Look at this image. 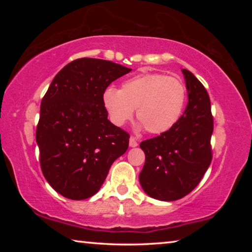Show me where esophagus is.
I'll use <instances>...</instances> for the list:
<instances>
[{
	"label": "esophagus",
	"mask_w": 252,
	"mask_h": 252,
	"mask_svg": "<svg viewBox=\"0 0 252 252\" xmlns=\"http://www.w3.org/2000/svg\"><path fill=\"white\" fill-rule=\"evenodd\" d=\"M129 144L131 148H135V147H138V141H136L135 138H133V136H131L129 140Z\"/></svg>",
	"instance_id": "obj_1"
}]
</instances>
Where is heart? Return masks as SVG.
I'll list each match as a JSON object with an SVG mask.
<instances>
[{"mask_svg": "<svg viewBox=\"0 0 252 252\" xmlns=\"http://www.w3.org/2000/svg\"><path fill=\"white\" fill-rule=\"evenodd\" d=\"M187 100V89L181 80L162 73H143L126 80L120 90L108 88L102 103L110 121L125 126L133 117L152 134L169 131L179 121Z\"/></svg>", "mask_w": 252, "mask_h": 252, "instance_id": "1", "label": "heart"}]
</instances>
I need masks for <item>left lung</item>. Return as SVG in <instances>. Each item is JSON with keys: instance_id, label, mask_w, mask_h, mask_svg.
Returning <instances> with one entry per match:
<instances>
[{"instance_id": "8db88e82", "label": "left lung", "mask_w": 252, "mask_h": 252, "mask_svg": "<svg viewBox=\"0 0 252 252\" xmlns=\"http://www.w3.org/2000/svg\"><path fill=\"white\" fill-rule=\"evenodd\" d=\"M188 105L169 131L140 143L146 155L139 180L151 198L174 201L190 193L211 163L213 118L210 99L202 83L182 69Z\"/></svg>"}]
</instances>
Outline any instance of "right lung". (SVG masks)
Segmentation results:
<instances>
[{
	"instance_id": "obj_1",
	"label": "right lung",
	"mask_w": 252,
	"mask_h": 252,
	"mask_svg": "<svg viewBox=\"0 0 252 252\" xmlns=\"http://www.w3.org/2000/svg\"><path fill=\"white\" fill-rule=\"evenodd\" d=\"M130 71L111 61L82 58L51 82L41 102L36 143L43 176L63 197L94 195L113 162L127 150L130 135L108 120L102 95Z\"/></svg>"
}]
</instances>
